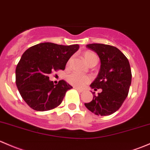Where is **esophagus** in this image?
Masks as SVG:
<instances>
[{"label":"esophagus","instance_id":"esophagus-1","mask_svg":"<svg viewBox=\"0 0 150 150\" xmlns=\"http://www.w3.org/2000/svg\"><path fill=\"white\" fill-rule=\"evenodd\" d=\"M74 88H75V89H76L78 91H79L80 93L83 92V89H80V88H76V87H74Z\"/></svg>","mask_w":150,"mask_h":150}]
</instances>
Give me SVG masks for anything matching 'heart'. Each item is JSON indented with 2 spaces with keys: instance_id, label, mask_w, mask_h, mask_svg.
<instances>
[{
  "instance_id": "heart-1",
  "label": "heart",
  "mask_w": 150,
  "mask_h": 150,
  "mask_svg": "<svg viewBox=\"0 0 150 150\" xmlns=\"http://www.w3.org/2000/svg\"><path fill=\"white\" fill-rule=\"evenodd\" d=\"M83 57L86 60V62L89 63L94 59H98L97 56L94 54L93 52L90 51H86L83 53ZM91 80V77L87 76V75H80V74L73 72L71 73L67 76V81L70 84L73 86L74 87L76 88H83L90 83Z\"/></svg>"
}]
</instances>
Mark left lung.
<instances>
[{
    "instance_id": "left-lung-1",
    "label": "left lung",
    "mask_w": 150,
    "mask_h": 150,
    "mask_svg": "<svg viewBox=\"0 0 150 150\" xmlns=\"http://www.w3.org/2000/svg\"><path fill=\"white\" fill-rule=\"evenodd\" d=\"M88 48L97 53L100 60L98 75L91 84L94 91L101 88L97 96L85 103L96 115L108 116L120 108L129 93L132 83L130 64L126 56L116 47L103 44H90Z\"/></svg>"
}]
</instances>
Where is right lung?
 Instances as JSON below:
<instances>
[{
	"instance_id": "right-lung-1",
	"label": "right lung",
	"mask_w": 150,
	"mask_h": 150,
	"mask_svg": "<svg viewBox=\"0 0 150 150\" xmlns=\"http://www.w3.org/2000/svg\"><path fill=\"white\" fill-rule=\"evenodd\" d=\"M78 49V45L45 42L29 47L22 54L16 69V83L22 98L31 108L49 111L62 103L66 92L72 87L63 80L54 85L48 75L53 70H64Z\"/></svg>"
}]
</instances>
